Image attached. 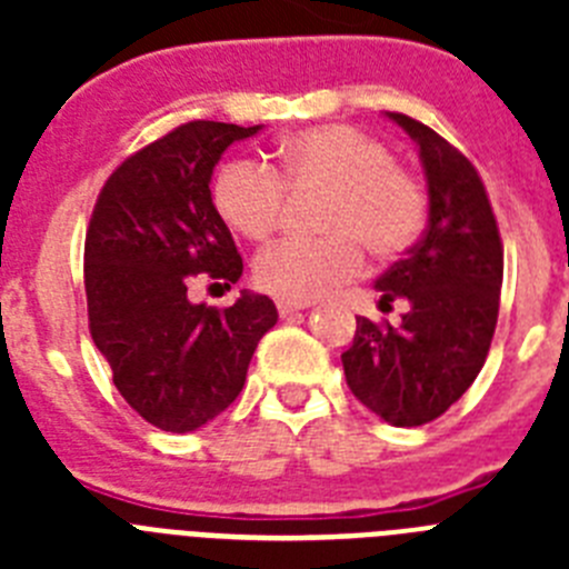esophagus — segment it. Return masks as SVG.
<instances>
[{
	"mask_svg": "<svg viewBox=\"0 0 569 569\" xmlns=\"http://www.w3.org/2000/svg\"><path fill=\"white\" fill-rule=\"evenodd\" d=\"M276 308H279V316H293V313H299V310H308L310 305H301V301H284V299H281L279 305H276Z\"/></svg>",
	"mask_w": 569,
	"mask_h": 569,
	"instance_id": "esophagus-1",
	"label": "esophagus"
}]
</instances>
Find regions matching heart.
Instances as JSON below:
<instances>
[{
    "label": "heart",
    "instance_id": "1",
    "mask_svg": "<svg viewBox=\"0 0 569 569\" xmlns=\"http://www.w3.org/2000/svg\"><path fill=\"white\" fill-rule=\"evenodd\" d=\"M279 174L250 159H233L213 179V204L244 239H268L290 190H328L319 210V239H281L253 261L264 293L284 301L328 296L365 268V248L379 259L405 253L425 228V190L393 164L376 136L350 124H321L290 136L279 148Z\"/></svg>",
    "mask_w": 569,
    "mask_h": 569
}]
</instances>
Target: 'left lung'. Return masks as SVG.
Here are the masks:
<instances>
[{
  "label": "left lung",
  "mask_w": 569,
  "mask_h": 569,
  "mask_svg": "<svg viewBox=\"0 0 569 569\" xmlns=\"http://www.w3.org/2000/svg\"><path fill=\"white\" fill-rule=\"evenodd\" d=\"M419 148L430 219L419 244L379 276V308L405 299L399 328L356 319L341 353L356 399L396 427L439 419L485 367L499 319L505 250L490 199L467 156L405 113H387Z\"/></svg>",
  "instance_id": "left-lung-1"
}]
</instances>
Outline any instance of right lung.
Instances as JSON below:
<instances>
[{
  "mask_svg": "<svg viewBox=\"0 0 569 569\" xmlns=\"http://www.w3.org/2000/svg\"><path fill=\"white\" fill-rule=\"evenodd\" d=\"M256 128L188 122L124 159L104 182L84 239V293L93 345L116 390L168 433H190L241 393L276 305L241 290L224 310L188 299L190 276L224 288L241 256L216 213L210 179L224 150Z\"/></svg>",
  "mask_w": 569,
  "mask_h": 569,
  "instance_id": "obj_1",
  "label": "right lung"
}]
</instances>
